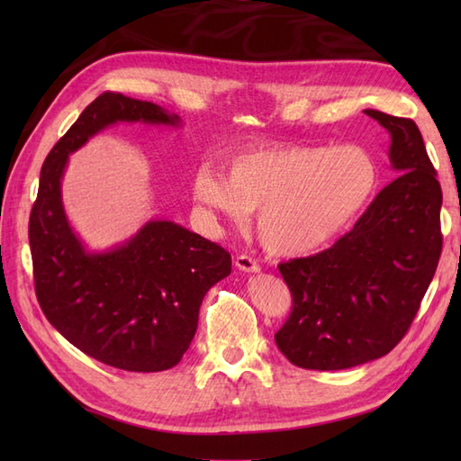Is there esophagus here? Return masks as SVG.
<instances>
[{
  "mask_svg": "<svg viewBox=\"0 0 461 461\" xmlns=\"http://www.w3.org/2000/svg\"><path fill=\"white\" fill-rule=\"evenodd\" d=\"M233 263H236V267L240 271H246V273H258L259 271L258 261L253 259V258H249V256H238Z\"/></svg>",
  "mask_w": 461,
  "mask_h": 461,
  "instance_id": "obj_1",
  "label": "esophagus"
}]
</instances>
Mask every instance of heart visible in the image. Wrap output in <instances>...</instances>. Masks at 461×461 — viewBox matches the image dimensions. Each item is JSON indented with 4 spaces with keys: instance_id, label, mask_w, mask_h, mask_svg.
<instances>
[{
    "instance_id": "obj_1",
    "label": "heart",
    "mask_w": 461,
    "mask_h": 461,
    "mask_svg": "<svg viewBox=\"0 0 461 461\" xmlns=\"http://www.w3.org/2000/svg\"><path fill=\"white\" fill-rule=\"evenodd\" d=\"M378 182V162L362 146L291 144L236 156L225 178L202 170L194 194L231 223L258 212L261 246L297 258L340 238L365 212Z\"/></svg>"
}]
</instances>
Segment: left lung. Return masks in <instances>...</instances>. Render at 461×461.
Instances as JSON below:
<instances>
[{
    "mask_svg": "<svg viewBox=\"0 0 461 461\" xmlns=\"http://www.w3.org/2000/svg\"><path fill=\"white\" fill-rule=\"evenodd\" d=\"M390 134L398 178L335 246L279 263L293 297L276 342L295 366L342 370L388 355L412 325L442 253V188L412 119L365 111Z\"/></svg>",
    "mask_w": 461,
    "mask_h": 461,
    "instance_id": "left-lung-1",
    "label": "left lung"
}]
</instances>
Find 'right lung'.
Returning <instances> with one entry per match:
<instances>
[{
	"label": "right lung",
	"instance_id": "obj_1",
	"mask_svg": "<svg viewBox=\"0 0 461 461\" xmlns=\"http://www.w3.org/2000/svg\"><path fill=\"white\" fill-rule=\"evenodd\" d=\"M116 122L180 126V116L121 93L86 106L43 162L29 215L37 301L85 355L131 372L178 365L198 329L203 295L231 273L218 243L168 220H150L121 246L89 251L67 220L61 180L68 154Z\"/></svg>",
	"mask_w": 461,
	"mask_h": 461
}]
</instances>
